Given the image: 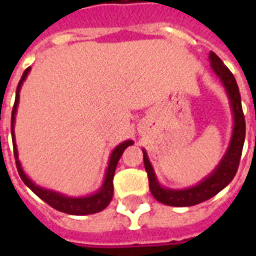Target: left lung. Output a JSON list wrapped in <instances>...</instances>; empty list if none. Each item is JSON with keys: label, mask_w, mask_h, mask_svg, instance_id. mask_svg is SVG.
Masks as SVG:
<instances>
[{"label": "left lung", "mask_w": 256, "mask_h": 256, "mask_svg": "<svg viewBox=\"0 0 256 256\" xmlns=\"http://www.w3.org/2000/svg\"><path fill=\"white\" fill-rule=\"evenodd\" d=\"M208 60L211 63V70L214 71L222 86L225 88L229 104H230L232 114H233V132H232L230 142H229L225 155L222 156L218 166L215 167L212 172L203 178L194 186L185 189H170L162 186L158 181L155 170L150 164V158L146 155V150H142L144 166L148 172L150 193L154 194V198L158 202L166 204V206L189 207V206H194V204L208 200L230 184L232 180L236 176L237 168H238L244 138H246V119H244V114H242V97H240L238 86H237L233 74L229 71V68L222 63V60L214 52H210Z\"/></svg>", "instance_id": "8db88e82"}]
</instances>
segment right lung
Returning a JSON list of instances; mask_svg holds the SVG:
<instances>
[{
	"label": "right lung",
	"instance_id": "obj_1",
	"mask_svg": "<svg viewBox=\"0 0 256 256\" xmlns=\"http://www.w3.org/2000/svg\"><path fill=\"white\" fill-rule=\"evenodd\" d=\"M31 67L26 70L22 79H20L18 89H16V100H14V110H12V120H10V130H12V142H14V159H16V167L19 172L20 178L23 180V182L28 186V188L36 193V196L42 198L45 203H48L50 207L56 208L58 211L66 212V214L71 215H88V214H96L100 212L106 208L108 204L111 203L112 196H114V176H115V170H116L118 162L120 159V156L124 152V150L133 145V140H126L114 148L111 156H110V162H108V167H106V177L102 181V185L100 189L93 194H88V196H79V198H71L63 193L56 192L52 189L42 188L40 185H36L30 178L27 177V174L22 167V163L19 160V152H18V146H16V138H14V120H16V112H18V106H19L20 98V89L22 84L27 78V75L30 72Z\"/></svg>",
	"mask_w": 256,
	"mask_h": 256
}]
</instances>
